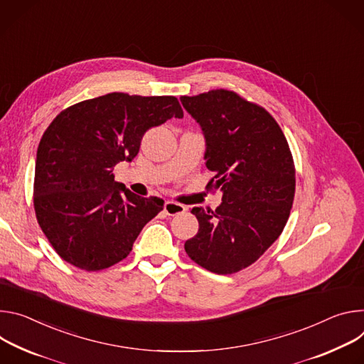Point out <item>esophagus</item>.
<instances>
[{"label":"esophagus","instance_id":"1","mask_svg":"<svg viewBox=\"0 0 364 364\" xmlns=\"http://www.w3.org/2000/svg\"><path fill=\"white\" fill-rule=\"evenodd\" d=\"M186 211V208L182 205V204H178V203H173V200H166L165 203V207H164V213L166 215H179V214H183Z\"/></svg>","mask_w":364,"mask_h":364}]
</instances>
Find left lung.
Masks as SVG:
<instances>
[{"label": "left lung", "mask_w": 364, "mask_h": 364, "mask_svg": "<svg viewBox=\"0 0 364 364\" xmlns=\"http://www.w3.org/2000/svg\"><path fill=\"white\" fill-rule=\"evenodd\" d=\"M207 140V189H220L215 211L195 207L199 230L185 243L200 267L231 274L253 264L284 231L295 196V165L288 140L260 105L234 91L181 97Z\"/></svg>", "instance_id": "8db88e82"}]
</instances>
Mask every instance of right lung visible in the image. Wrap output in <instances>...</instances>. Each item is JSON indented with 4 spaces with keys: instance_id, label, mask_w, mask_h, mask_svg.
Returning a JSON list of instances; mask_svg holds the SVG:
<instances>
[{
    "instance_id": "add662e5",
    "label": "right lung",
    "mask_w": 364,
    "mask_h": 364,
    "mask_svg": "<svg viewBox=\"0 0 364 364\" xmlns=\"http://www.w3.org/2000/svg\"><path fill=\"white\" fill-rule=\"evenodd\" d=\"M182 118L176 97L111 92L60 111L37 147L33 204L55 252L87 272L126 259L164 199L139 196L114 181V166L132 161L144 133Z\"/></svg>"
}]
</instances>
